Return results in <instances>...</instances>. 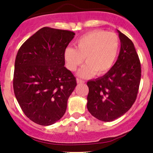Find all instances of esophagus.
<instances>
[{"mask_svg": "<svg viewBox=\"0 0 153 153\" xmlns=\"http://www.w3.org/2000/svg\"><path fill=\"white\" fill-rule=\"evenodd\" d=\"M77 83H78V84H84V81H83V80L78 78V79H77Z\"/></svg>", "mask_w": 153, "mask_h": 153, "instance_id": "obj_1", "label": "esophagus"}]
</instances>
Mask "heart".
Segmentation results:
<instances>
[{"label":"heart","mask_w":153,"mask_h":153,"mask_svg":"<svg viewBox=\"0 0 153 153\" xmlns=\"http://www.w3.org/2000/svg\"><path fill=\"white\" fill-rule=\"evenodd\" d=\"M76 48L67 47L64 60L69 70L74 72L85 60L86 65L78 72L81 77L101 75L115 64L120 49V40L113 32L94 30L81 36L75 43Z\"/></svg>","instance_id":"obj_1"}]
</instances>
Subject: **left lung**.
Masks as SVG:
<instances>
[{"label": "left lung", "mask_w": 153, "mask_h": 153, "mask_svg": "<svg viewBox=\"0 0 153 153\" xmlns=\"http://www.w3.org/2000/svg\"><path fill=\"white\" fill-rule=\"evenodd\" d=\"M121 50L114 66L104 76L87 82L88 111L102 121L124 115L135 101L141 68L132 41L118 30Z\"/></svg>", "instance_id": "obj_1"}]
</instances>
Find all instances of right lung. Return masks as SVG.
<instances>
[{
  "label": "right lung",
  "mask_w": 153,
  "mask_h": 153,
  "mask_svg": "<svg viewBox=\"0 0 153 153\" xmlns=\"http://www.w3.org/2000/svg\"><path fill=\"white\" fill-rule=\"evenodd\" d=\"M75 35L71 31L44 27L17 53L14 92L24 113L36 124L52 125L65 113L77 83L64 67V51Z\"/></svg>",
  "instance_id": "obj_1"
}]
</instances>
